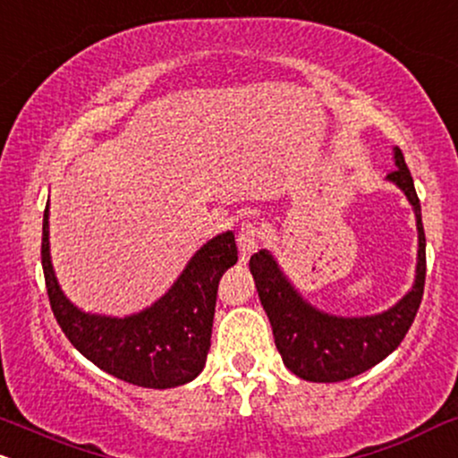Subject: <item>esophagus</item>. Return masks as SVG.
<instances>
[{
	"label": "esophagus",
	"instance_id": "1",
	"mask_svg": "<svg viewBox=\"0 0 458 458\" xmlns=\"http://www.w3.org/2000/svg\"><path fill=\"white\" fill-rule=\"evenodd\" d=\"M239 251H241V262H247L251 258V253L258 250V243H260V233L253 224H245L243 228L239 230Z\"/></svg>",
	"mask_w": 458,
	"mask_h": 458
}]
</instances>
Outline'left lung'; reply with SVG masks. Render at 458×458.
<instances>
[{
  "mask_svg": "<svg viewBox=\"0 0 458 458\" xmlns=\"http://www.w3.org/2000/svg\"><path fill=\"white\" fill-rule=\"evenodd\" d=\"M393 157L396 168L386 179L403 191L414 208L418 258L414 284L390 310L360 318L330 316L302 299L271 251L260 250L250 260L258 296L273 327L275 345L284 358V365L307 382H344L376 367L399 348L420 307L427 275L420 200L399 147L393 148Z\"/></svg>",
  "mask_w": 458,
  "mask_h": 458,
  "instance_id": "obj_1",
  "label": "left lung"
}]
</instances>
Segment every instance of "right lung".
Here are the masks:
<instances>
[{
	"label": "right lung",
	"instance_id": "add662e5",
	"mask_svg": "<svg viewBox=\"0 0 458 458\" xmlns=\"http://www.w3.org/2000/svg\"><path fill=\"white\" fill-rule=\"evenodd\" d=\"M234 234L207 241L170 290L125 318L82 311L55 277L48 243V205L42 219V268L51 310L70 344L117 379L142 388H174L205 369L222 275L236 264Z\"/></svg>",
	"mask_w": 458,
	"mask_h": 458
}]
</instances>
